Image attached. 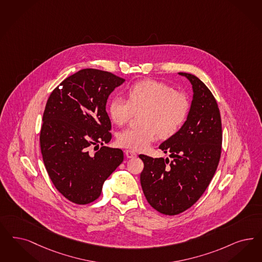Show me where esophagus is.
I'll return each mask as SVG.
<instances>
[{
	"label": "esophagus",
	"instance_id": "obj_1",
	"mask_svg": "<svg viewBox=\"0 0 262 262\" xmlns=\"http://www.w3.org/2000/svg\"><path fill=\"white\" fill-rule=\"evenodd\" d=\"M125 154H126V158H128V159H133V158H136V152H134L132 150H126Z\"/></svg>",
	"mask_w": 262,
	"mask_h": 262
}]
</instances>
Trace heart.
<instances>
[{"label": "heart", "instance_id": "obj_1", "mask_svg": "<svg viewBox=\"0 0 262 262\" xmlns=\"http://www.w3.org/2000/svg\"><path fill=\"white\" fill-rule=\"evenodd\" d=\"M190 110L188 97L169 85L153 79L137 82L127 90V99L115 97L109 114L115 124H126L139 113L140 126L128 127L117 136L118 144L135 151L145 150L159 136L175 135L186 121Z\"/></svg>", "mask_w": 262, "mask_h": 262}]
</instances>
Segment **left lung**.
<instances>
[{
  "label": "left lung",
  "mask_w": 262,
  "mask_h": 262,
  "mask_svg": "<svg viewBox=\"0 0 262 262\" xmlns=\"http://www.w3.org/2000/svg\"><path fill=\"white\" fill-rule=\"evenodd\" d=\"M192 88L187 120L160 145L169 159L139 155L144 163L140 183L149 204L164 215H177L191 207L207 189L222 151V121L216 99L196 76L178 72Z\"/></svg>",
  "instance_id": "8db88e82"
}]
</instances>
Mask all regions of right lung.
Segmentation results:
<instances>
[{
  "label": "right lung",
  "instance_id": "add662e5",
  "mask_svg": "<svg viewBox=\"0 0 262 262\" xmlns=\"http://www.w3.org/2000/svg\"><path fill=\"white\" fill-rule=\"evenodd\" d=\"M124 82L111 72L85 69L66 78L46 102L39 136L43 163L55 188L73 203L99 199L104 181L123 163L121 149L103 144L111 140L107 99ZM99 144L91 155L90 146Z\"/></svg>",
  "mask_w": 262,
  "mask_h": 262
}]
</instances>
